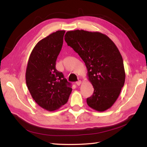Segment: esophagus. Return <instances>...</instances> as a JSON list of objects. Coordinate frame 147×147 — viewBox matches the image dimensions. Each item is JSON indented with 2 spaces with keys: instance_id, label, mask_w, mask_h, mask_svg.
I'll use <instances>...</instances> for the list:
<instances>
[{
  "instance_id": "34e87169",
  "label": "esophagus",
  "mask_w": 147,
  "mask_h": 147,
  "mask_svg": "<svg viewBox=\"0 0 147 147\" xmlns=\"http://www.w3.org/2000/svg\"><path fill=\"white\" fill-rule=\"evenodd\" d=\"M81 83H82V81H81V80H78V82H76V84L78 86H80L81 85Z\"/></svg>"
}]
</instances>
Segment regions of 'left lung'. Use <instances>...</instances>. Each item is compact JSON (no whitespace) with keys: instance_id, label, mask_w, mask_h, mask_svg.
Instances as JSON below:
<instances>
[{"instance_id":"obj_1","label":"left lung","mask_w":147,"mask_h":147,"mask_svg":"<svg viewBox=\"0 0 147 147\" xmlns=\"http://www.w3.org/2000/svg\"><path fill=\"white\" fill-rule=\"evenodd\" d=\"M64 40L88 70L94 92L86 98L87 104L99 112L111 107L125 82L123 60L116 45L104 34L83 30L69 31Z\"/></svg>"}]
</instances>
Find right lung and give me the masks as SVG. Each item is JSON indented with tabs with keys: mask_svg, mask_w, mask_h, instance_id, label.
<instances>
[{
	"mask_svg": "<svg viewBox=\"0 0 147 147\" xmlns=\"http://www.w3.org/2000/svg\"><path fill=\"white\" fill-rule=\"evenodd\" d=\"M64 30L57 31L36 43L31 53L26 71L28 88L36 104L54 111L67 103L71 84L55 68L61 52Z\"/></svg>",
	"mask_w": 147,
	"mask_h": 147,
	"instance_id": "add662e5",
	"label": "right lung"
}]
</instances>
